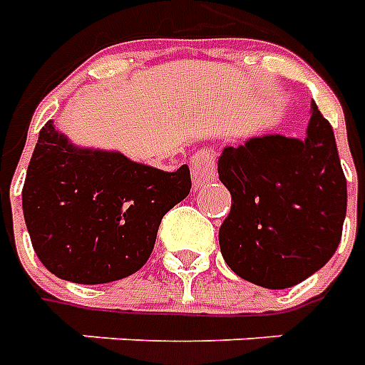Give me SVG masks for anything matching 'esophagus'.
<instances>
[{"mask_svg":"<svg viewBox=\"0 0 365 365\" xmlns=\"http://www.w3.org/2000/svg\"><path fill=\"white\" fill-rule=\"evenodd\" d=\"M191 180L195 187H201L205 183L213 182L217 178V158L211 150L195 152L190 160Z\"/></svg>","mask_w":365,"mask_h":365,"instance_id":"obj_1","label":"esophagus"}]
</instances>
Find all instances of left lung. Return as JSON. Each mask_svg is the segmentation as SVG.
Segmentation results:
<instances>
[{"mask_svg":"<svg viewBox=\"0 0 365 365\" xmlns=\"http://www.w3.org/2000/svg\"><path fill=\"white\" fill-rule=\"evenodd\" d=\"M219 180L232 195L221 254L242 279L268 289L297 285L336 252L346 178L330 123L311 103L307 136L264 135L227 146Z\"/></svg>","mask_w":365,"mask_h":365,"instance_id":"obj_1","label":"left lung"}]
</instances>
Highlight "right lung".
Segmentation results:
<instances>
[{
  "label": "right lung",
  "mask_w": 365,
  "mask_h": 365,
  "mask_svg": "<svg viewBox=\"0 0 365 365\" xmlns=\"http://www.w3.org/2000/svg\"><path fill=\"white\" fill-rule=\"evenodd\" d=\"M190 190L185 164L164 172L120 152L82 148L48 120L29 164L23 215L44 268L96 285L143 268L162 217Z\"/></svg>",
  "instance_id": "obj_1"
}]
</instances>
